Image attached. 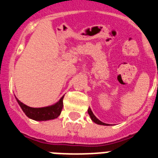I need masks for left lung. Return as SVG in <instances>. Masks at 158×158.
Masks as SVG:
<instances>
[{
	"label": "left lung",
	"mask_w": 158,
	"mask_h": 158,
	"mask_svg": "<svg viewBox=\"0 0 158 158\" xmlns=\"http://www.w3.org/2000/svg\"><path fill=\"white\" fill-rule=\"evenodd\" d=\"M87 111H88V114H89V116H90V117H91V119H92V122H94L95 123H97V124H98V125L108 126V125H107V124H106V123H102V122H101V121L99 119H97V117H96V116H95V115L93 114V112H92V109L88 108Z\"/></svg>",
	"instance_id": "obj_1"
}]
</instances>
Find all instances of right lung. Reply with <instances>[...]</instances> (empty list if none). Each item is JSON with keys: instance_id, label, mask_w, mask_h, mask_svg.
I'll use <instances>...</instances> for the list:
<instances>
[{"instance_id": "right-lung-1", "label": "right lung", "mask_w": 158, "mask_h": 158, "mask_svg": "<svg viewBox=\"0 0 158 158\" xmlns=\"http://www.w3.org/2000/svg\"><path fill=\"white\" fill-rule=\"evenodd\" d=\"M63 98L64 96H62L57 102H56L52 106L35 108L25 105L24 103L21 102V101H19L16 97L19 106H21V108L24 111L25 114L27 115V117L35 121H48V120L57 118L62 111Z\"/></svg>"}]
</instances>
